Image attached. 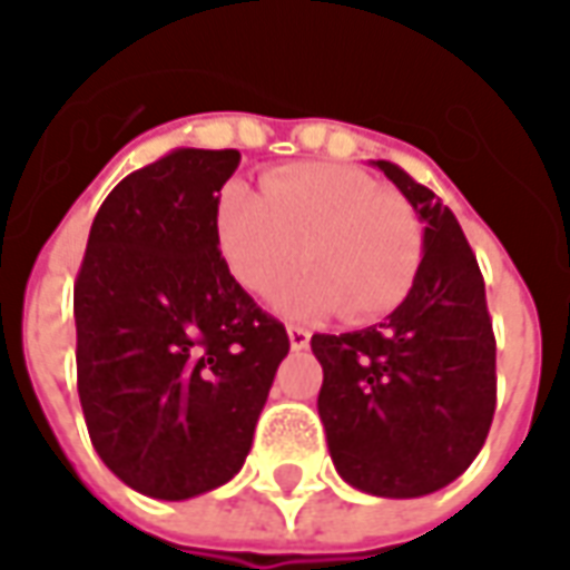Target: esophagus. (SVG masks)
<instances>
[{"instance_id":"esophagus-1","label":"esophagus","mask_w":570,"mask_h":570,"mask_svg":"<svg viewBox=\"0 0 570 570\" xmlns=\"http://www.w3.org/2000/svg\"><path fill=\"white\" fill-rule=\"evenodd\" d=\"M286 336H289V346H293L296 352L305 350V346H308V340H312V334H308L305 327H286Z\"/></svg>"}]
</instances>
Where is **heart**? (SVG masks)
Instances as JSON below:
<instances>
[{
    "label": "heart",
    "instance_id": "b5f03b06",
    "mask_svg": "<svg viewBox=\"0 0 570 570\" xmlns=\"http://www.w3.org/2000/svg\"><path fill=\"white\" fill-rule=\"evenodd\" d=\"M215 239L234 281L271 296L299 262L308 274L281 296L293 317L377 321L412 293L424 255L415 208L371 174L334 161L274 168L253 193L227 184L215 205Z\"/></svg>",
    "mask_w": 570,
    "mask_h": 570
}]
</instances>
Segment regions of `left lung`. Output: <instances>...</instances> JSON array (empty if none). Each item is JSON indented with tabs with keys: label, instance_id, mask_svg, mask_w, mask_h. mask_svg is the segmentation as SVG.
Returning <instances> with one entry per match:
<instances>
[{
	"label": "left lung",
	"instance_id": "1",
	"mask_svg": "<svg viewBox=\"0 0 570 570\" xmlns=\"http://www.w3.org/2000/svg\"><path fill=\"white\" fill-rule=\"evenodd\" d=\"M424 220L412 293L383 324L315 334L317 415L340 478L371 497L443 490L478 459L497 412V336L455 215L393 161H374Z\"/></svg>",
	"mask_w": 570,
	"mask_h": 570
}]
</instances>
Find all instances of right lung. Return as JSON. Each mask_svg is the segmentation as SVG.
I'll list each match as a JSON object with an SVG mask.
<instances>
[{"mask_svg":"<svg viewBox=\"0 0 570 570\" xmlns=\"http://www.w3.org/2000/svg\"><path fill=\"white\" fill-rule=\"evenodd\" d=\"M236 165V149H174L127 174L73 281L92 449L142 497L177 502L234 478L289 352L218 253L215 205Z\"/></svg>","mask_w":570,"mask_h":570,"instance_id":"obj_1","label":"right lung"}]
</instances>
